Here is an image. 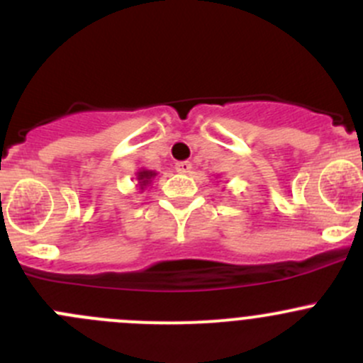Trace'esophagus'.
<instances>
[{
    "label": "esophagus",
    "mask_w": 363,
    "mask_h": 363,
    "mask_svg": "<svg viewBox=\"0 0 363 363\" xmlns=\"http://www.w3.org/2000/svg\"><path fill=\"white\" fill-rule=\"evenodd\" d=\"M175 170H177L179 174H188V172L191 170V163H189V161H177V163H175Z\"/></svg>",
    "instance_id": "34e87169"
}]
</instances>
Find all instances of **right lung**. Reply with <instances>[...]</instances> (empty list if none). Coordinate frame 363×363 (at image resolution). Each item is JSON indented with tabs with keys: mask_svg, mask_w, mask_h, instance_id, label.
<instances>
[{
	"mask_svg": "<svg viewBox=\"0 0 363 363\" xmlns=\"http://www.w3.org/2000/svg\"><path fill=\"white\" fill-rule=\"evenodd\" d=\"M155 177H156V172H152V170H140V172H137L138 188L145 189L149 184H151V181Z\"/></svg>",
	"mask_w": 363,
	"mask_h": 363,
	"instance_id": "obj_1",
	"label": "right lung"
}]
</instances>
